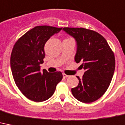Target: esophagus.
Segmentation results:
<instances>
[{
  "instance_id": "obj_1",
  "label": "esophagus",
  "mask_w": 125,
  "mask_h": 125,
  "mask_svg": "<svg viewBox=\"0 0 125 125\" xmlns=\"http://www.w3.org/2000/svg\"><path fill=\"white\" fill-rule=\"evenodd\" d=\"M69 75H67V74H65V73H63V78H67V77H69Z\"/></svg>"
}]
</instances>
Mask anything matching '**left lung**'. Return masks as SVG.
Returning a JSON list of instances; mask_svg holds the SVG:
<instances>
[{
	"label": "left lung",
	"instance_id": "obj_1",
	"mask_svg": "<svg viewBox=\"0 0 125 125\" xmlns=\"http://www.w3.org/2000/svg\"><path fill=\"white\" fill-rule=\"evenodd\" d=\"M75 38L77 51L75 62L85 70L78 85L71 89L76 99L83 103L96 101L110 85L115 70V56L105 38L96 31L82 27H64Z\"/></svg>",
	"mask_w": 125,
	"mask_h": 125
}]
</instances>
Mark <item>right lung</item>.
I'll list each match as a JSON object with an SVG mask.
<instances>
[{
	"instance_id": "obj_1",
	"label": "right lung",
	"mask_w": 125,
	"mask_h": 125,
	"mask_svg": "<svg viewBox=\"0 0 125 125\" xmlns=\"http://www.w3.org/2000/svg\"><path fill=\"white\" fill-rule=\"evenodd\" d=\"M62 27L36 26L19 38L13 46L10 64L13 79L22 93L35 102L50 98L63 78L61 72L40 71V65L45 58L44 45Z\"/></svg>"
}]
</instances>
